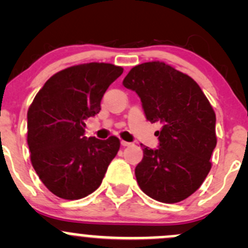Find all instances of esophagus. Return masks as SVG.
I'll return each instance as SVG.
<instances>
[{
    "label": "esophagus",
    "mask_w": 248,
    "mask_h": 248,
    "mask_svg": "<svg viewBox=\"0 0 248 248\" xmlns=\"http://www.w3.org/2000/svg\"><path fill=\"white\" fill-rule=\"evenodd\" d=\"M121 145H122V146H129V145H131V142L124 141V140H121Z\"/></svg>",
    "instance_id": "34e87169"
}]
</instances>
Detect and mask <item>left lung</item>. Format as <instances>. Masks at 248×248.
<instances>
[{"mask_svg":"<svg viewBox=\"0 0 248 248\" xmlns=\"http://www.w3.org/2000/svg\"><path fill=\"white\" fill-rule=\"evenodd\" d=\"M136 91L145 116L159 122L158 149L142 146L136 167L139 187L150 198L167 204L193 194L211 169L216 147V115L199 85L164 62H145L133 67L124 79Z\"/></svg>","mask_w":248,"mask_h":248,"instance_id":"left-lung-1","label":"left lung"}]
</instances>
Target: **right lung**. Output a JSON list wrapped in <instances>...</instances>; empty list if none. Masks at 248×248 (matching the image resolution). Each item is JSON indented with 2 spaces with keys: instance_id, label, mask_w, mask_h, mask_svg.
Returning <instances> with one entry per match:
<instances>
[{
  "instance_id": "right-lung-1",
  "label": "right lung",
  "mask_w": 248,
  "mask_h": 248,
  "mask_svg": "<svg viewBox=\"0 0 248 248\" xmlns=\"http://www.w3.org/2000/svg\"><path fill=\"white\" fill-rule=\"evenodd\" d=\"M124 72L110 63L78 64L44 84L27 111V144L39 179L59 198L76 201L102 184L120 140L86 138L85 120L101 110L107 89Z\"/></svg>"
}]
</instances>
